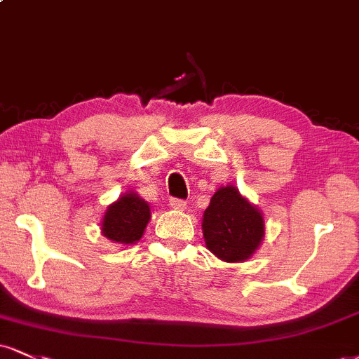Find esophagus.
<instances>
[{
	"instance_id": "obj_1",
	"label": "esophagus",
	"mask_w": 359,
	"mask_h": 359,
	"mask_svg": "<svg viewBox=\"0 0 359 359\" xmlns=\"http://www.w3.org/2000/svg\"><path fill=\"white\" fill-rule=\"evenodd\" d=\"M170 207L175 210H185L187 202L182 201V198H170Z\"/></svg>"
}]
</instances>
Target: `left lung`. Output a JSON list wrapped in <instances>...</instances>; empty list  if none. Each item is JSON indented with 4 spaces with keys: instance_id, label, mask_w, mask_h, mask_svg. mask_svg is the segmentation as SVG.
I'll return each mask as SVG.
<instances>
[{
    "instance_id": "left-lung-1",
    "label": "left lung",
    "mask_w": 359,
    "mask_h": 359,
    "mask_svg": "<svg viewBox=\"0 0 359 359\" xmlns=\"http://www.w3.org/2000/svg\"><path fill=\"white\" fill-rule=\"evenodd\" d=\"M205 248L226 262H243L256 252L264 237L261 210L234 185L217 189L202 219Z\"/></svg>"
}]
</instances>
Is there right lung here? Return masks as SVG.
<instances>
[{
	"label": "right lung",
	"mask_w": 359,
	"mask_h": 359,
	"mask_svg": "<svg viewBox=\"0 0 359 359\" xmlns=\"http://www.w3.org/2000/svg\"><path fill=\"white\" fill-rule=\"evenodd\" d=\"M150 221V207L135 192L123 194L107 207L102 221V234L116 244H135L144 236Z\"/></svg>",
	"instance_id": "right-lung-1"
}]
</instances>
